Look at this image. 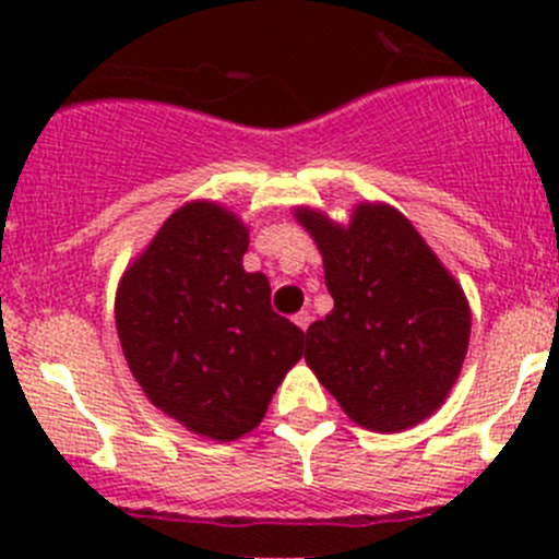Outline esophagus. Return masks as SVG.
Returning a JSON list of instances; mask_svg holds the SVG:
<instances>
[{
  "label": "esophagus",
  "mask_w": 559,
  "mask_h": 559,
  "mask_svg": "<svg viewBox=\"0 0 559 559\" xmlns=\"http://www.w3.org/2000/svg\"><path fill=\"white\" fill-rule=\"evenodd\" d=\"M295 324L300 326L302 332H306V330H308V324H311V313H308V311H300V313H295Z\"/></svg>",
  "instance_id": "obj_1"
}]
</instances>
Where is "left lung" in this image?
Instances as JSON below:
<instances>
[{"mask_svg": "<svg viewBox=\"0 0 559 559\" xmlns=\"http://www.w3.org/2000/svg\"><path fill=\"white\" fill-rule=\"evenodd\" d=\"M295 218L324 262L335 308L306 332V362L346 416L403 432L436 414L460 379L471 306L414 224L386 202H359L337 224L316 207Z\"/></svg>", "mask_w": 559, "mask_h": 559, "instance_id": "obj_1", "label": "left lung"}]
</instances>
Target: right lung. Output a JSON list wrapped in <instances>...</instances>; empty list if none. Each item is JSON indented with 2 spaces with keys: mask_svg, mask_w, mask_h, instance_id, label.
Returning a JSON list of instances; mask_svg holds the SVG:
<instances>
[{
  "mask_svg": "<svg viewBox=\"0 0 559 559\" xmlns=\"http://www.w3.org/2000/svg\"><path fill=\"white\" fill-rule=\"evenodd\" d=\"M246 251L243 218L211 200L186 202L116 292L118 341L145 397L218 443L264 419L306 337L270 308L267 275L246 273Z\"/></svg>",
  "mask_w": 559,
  "mask_h": 559,
  "instance_id": "right-lung-1",
  "label": "right lung"
}]
</instances>
